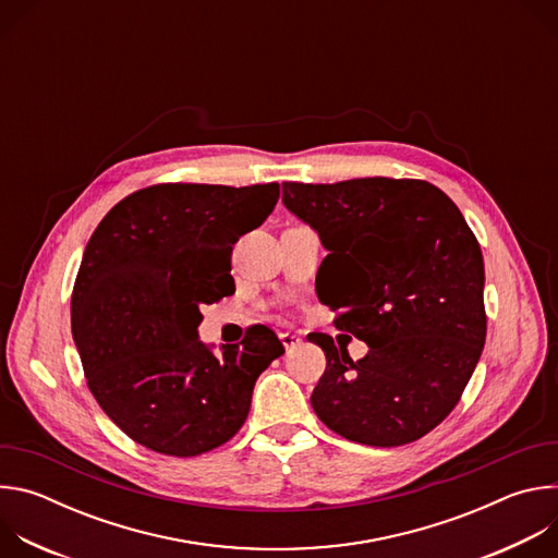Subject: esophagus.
<instances>
[{
    "mask_svg": "<svg viewBox=\"0 0 558 558\" xmlns=\"http://www.w3.org/2000/svg\"><path fill=\"white\" fill-rule=\"evenodd\" d=\"M280 342H282V344H284V349L289 351V349H295V347L302 342V338H300L298 333L284 331V333H280Z\"/></svg>",
    "mask_w": 558,
    "mask_h": 558,
    "instance_id": "34e87169",
    "label": "esophagus"
}]
</instances>
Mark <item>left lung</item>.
<instances>
[{"label": "left lung", "instance_id": "left-lung-1", "mask_svg": "<svg viewBox=\"0 0 558 558\" xmlns=\"http://www.w3.org/2000/svg\"><path fill=\"white\" fill-rule=\"evenodd\" d=\"M282 203L329 252L317 298L368 344L353 362L331 336H308L327 355L315 415L366 446L424 437L457 407L486 342L484 256L459 207L426 181L384 177L282 183Z\"/></svg>", "mask_w": 558, "mask_h": 558}]
</instances>
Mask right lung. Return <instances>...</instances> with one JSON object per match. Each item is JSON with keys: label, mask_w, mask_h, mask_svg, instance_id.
<instances>
[{"label": "right lung", "mask_w": 558, "mask_h": 558, "mask_svg": "<svg viewBox=\"0 0 558 558\" xmlns=\"http://www.w3.org/2000/svg\"><path fill=\"white\" fill-rule=\"evenodd\" d=\"M278 196V183H163L125 196L95 229L72 289V338L95 400L136 444L196 457L245 424L258 375L284 347L256 325L216 355L198 340L201 306L235 291L231 250Z\"/></svg>", "instance_id": "1"}]
</instances>
